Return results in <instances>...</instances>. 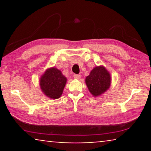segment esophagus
I'll list each match as a JSON object with an SVG mask.
<instances>
[{"instance_id": "34e87169", "label": "esophagus", "mask_w": 151, "mask_h": 151, "mask_svg": "<svg viewBox=\"0 0 151 151\" xmlns=\"http://www.w3.org/2000/svg\"><path fill=\"white\" fill-rule=\"evenodd\" d=\"M80 77H81V76H80V75H78V74H74V75H73V78H75V79L79 80Z\"/></svg>"}]
</instances>
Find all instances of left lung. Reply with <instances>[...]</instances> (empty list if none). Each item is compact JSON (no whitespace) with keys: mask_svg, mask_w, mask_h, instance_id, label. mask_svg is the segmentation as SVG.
I'll use <instances>...</instances> for the list:
<instances>
[{"mask_svg":"<svg viewBox=\"0 0 151 151\" xmlns=\"http://www.w3.org/2000/svg\"><path fill=\"white\" fill-rule=\"evenodd\" d=\"M86 84L93 96H98L110 86L111 76L104 67H96L86 78Z\"/></svg>","mask_w":151,"mask_h":151,"instance_id":"8db88e82","label":"left lung"}]
</instances>
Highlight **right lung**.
<instances>
[{
  "mask_svg": "<svg viewBox=\"0 0 151 151\" xmlns=\"http://www.w3.org/2000/svg\"><path fill=\"white\" fill-rule=\"evenodd\" d=\"M67 78L56 68L47 69L40 78V88L42 92L53 99L59 98L63 93Z\"/></svg>",
  "mask_w": 151,
  "mask_h": 151,
  "instance_id": "1",
  "label": "right lung"
}]
</instances>
